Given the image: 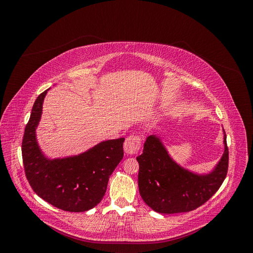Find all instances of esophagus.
<instances>
[{
    "label": "esophagus",
    "mask_w": 253,
    "mask_h": 253,
    "mask_svg": "<svg viewBox=\"0 0 253 253\" xmlns=\"http://www.w3.org/2000/svg\"><path fill=\"white\" fill-rule=\"evenodd\" d=\"M140 147H141V138L137 135L128 136L124 144L125 152L128 155L136 154V153L139 151Z\"/></svg>",
    "instance_id": "obj_1"
}]
</instances>
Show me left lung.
Returning a JSON list of instances; mask_svg holds the SVG:
<instances>
[{
    "label": "left lung",
    "mask_w": 253,
    "mask_h": 253,
    "mask_svg": "<svg viewBox=\"0 0 253 253\" xmlns=\"http://www.w3.org/2000/svg\"><path fill=\"white\" fill-rule=\"evenodd\" d=\"M224 144V154L214 170L200 175L176 164L159 137L150 135L142 154L137 157L138 187L143 202L154 211L166 214L189 212L204 205L215 194L227 176L229 151L226 134Z\"/></svg>",
    "instance_id": "1"
}]
</instances>
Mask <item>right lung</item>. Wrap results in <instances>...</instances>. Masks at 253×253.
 <instances>
[{"mask_svg":"<svg viewBox=\"0 0 253 253\" xmlns=\"http://www.w3.org/2000/svg\"><path fill=\"white\" fill-rule=\"evenodd\" d=\"M47 90L36 99L23 136L22 158L26 178L35 193L56 208L68 212L87 211L104 196L110 176L124 157L125 138L102 141L76 156L46 158L38 145L36 128Z\"/></svg>","mask_w":253,"mask_h":253,"instance_id":"add662e5","label":"right lung"}]
</instances>
